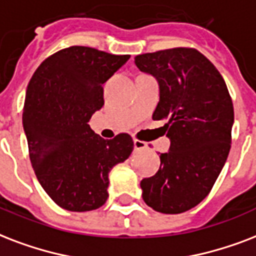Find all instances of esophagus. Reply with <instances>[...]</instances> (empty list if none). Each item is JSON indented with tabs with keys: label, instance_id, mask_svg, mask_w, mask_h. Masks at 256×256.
I'll return each mask as SVG.
<instances>
[{
	"label": "esophagus",
	"instance_id": "34e87169",
	"mask_svg": "<svg viewBox=\"0 0 256 256\" xmlns=\"http://www.w3.org/2000/svg\"><path fill=\"white\" fill-rule=\"evenodd\" d=\"M134 150H146V144L144 142H142V140H138V138H134Z\"/></svg>",
	"mask_w": 256,
	"mask_h": 256
}]
</instances>
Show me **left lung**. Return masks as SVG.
<instances>
[{
  "instance_id": "left-lung-1",
  "label": "left lung",
  "mask_w": 256,
  "mask_h": 256,
  "mask_svg": "<svg viewBox=\"0 0 256 256\" xmlns=\"http://www.w3.org/2000/svg\"><path fill=\"white\" fill-rule=\"evenodd\" d=\"M134 64L159 82L152 118L167 120L171 140L159 171L140 183L142 199L158 212H184L208 195L227 160L232 100L215 65L194 48L138 54Z\"/></svg>"
}]
</instances>
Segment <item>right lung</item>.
Here are the masks:
<instances>
[{"label": "right lung", "instance_id": "add662e5", "mask_svg": "<svg viewBox=\"0 0 256 256\" xmlns=\"http://www.w3.org/2000/svg\"><path fill=\"white\" fill-rule=\"evenodd\" d=\"M130 57L69 46L44 60L29 81L22 124L32 167L61 208H100L108 199L110 171L134 150L128 134L106 140L88 124L104 106L102 85Z\"/></svg>", "mask_w": 256, "mask_h": 256}]
</instances>
